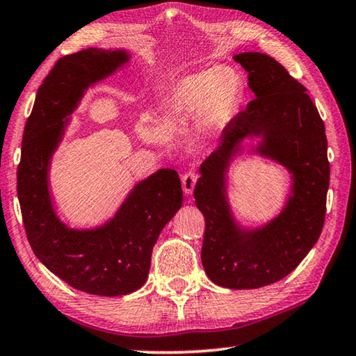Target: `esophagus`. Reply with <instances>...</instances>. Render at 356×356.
<instances>
[{
  "mask_svg": "<svg viewBox=\"0 0 356 356\" xmlns=\"http://www.w3.org/2000/svg\"><path fill=\"white\" fill-rule=\"evenodd\" d=\"M197 179H198V177L195 172L184 173L183 178H181V184H183V191L186 195H192L195 184H197Z\"/></svg>",
  "mask_w": 356,
  "mask_h": 356,
  "instance_id": "obj_1",
  "label": "esophagus"
}]
</instances>
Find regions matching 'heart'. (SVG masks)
Wrapping results in <instances>:
<instances>
[{
    "mask_svg": "<svg viewBox=\"0 0 356 356\" xmlns=\"http://www.w3.org/2000/svg\"><path fill=\"white\" fill-rule=\"evenodd\" d=\"M239 97L241 79L229 67H212L183 76L163 101L170 120L186 121L197 115L198 140L213 136L230 117Z\"/></svg>",
    "mask_w": 356,
    "mask_h": 356,
    "instance_id": "obj_1",
    "label": "heart"
}]
</instances>
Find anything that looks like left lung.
<instances>
[{
	"label": "left lung",
	"instance_id": "1",
	"mask_svg": "<svg viewBox=\"0 0 356 356\" xmlns=\"http://www.w3.org/2000/svg\"><path fill=\"white\" fill-rule=\"evenodd\" d=\"M234 60L248 72L255 95L224 127L220 146L201 164L193 191L206 220L201 249L209 280L226 289H259L295 270L321 235L330 165L327 138L306 87L272 56L244 52ZM249 139L248 153L270 159L293 178L282 212L257 228L234 218L227 197V172Z\"/></svg>",
	"mask_w": 356,
	"mask_h": 356
}]
</instances>
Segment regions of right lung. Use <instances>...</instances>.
Returning a JSON list of instances; mask_svg holds the SVG:
<instances>
[{
  "label": "right lung",
  "instance_id": "obj_1",
  "mask_svg": "<svg viewBox=\"0 0 356 356\" xmlns=\"http://www.w3.org/2000/svg\"><path fill=\"white\" fill-rule=\"evenodd\" d=\"M130 60L126 49L89 47L55 64L40 86L26 122L17 175L26 235L36 258L69 286L99 296L132 293L146 282L152 249L183 206L178 173L159 169L138 181L101 226L69 227L56 213L49 172L70 115L89 87Z\"/></svg>",
  "mask_w": 356,
  "mask_h": 356
}]
</instances>
